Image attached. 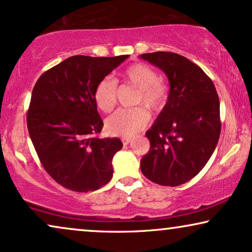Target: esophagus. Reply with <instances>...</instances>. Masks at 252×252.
<instances>
[{"label": "esophagus", "instance_id": "34e87169", "mask_svg": "<svg viewBox=\"0 0 252 252\" xmlns=\"http://www.w3.org/2000/svg\"><path fill=\"white\" fill-rule=\"evenodd\" d=\"M122 141H123V143H124V145H128V143L130 142V139L129 138H123L122 139Z\"/></svg>", "mask_w": 252, "mask_h": 252}]
</instances>
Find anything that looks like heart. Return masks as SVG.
Wrapping results in <instances>:
<instances>
[{"label": "heart", "mask_w": 252, "mask_h": 252, "mask_svg": "<svg viewBox=\"0 0 252 252\" xmlns=\"http://www.w3.org/2000/svg\"><path fill=\"white\" fill-rule=\"evenodd\" d=\"M123 80L139 89L135 104H143L152 112H159L164 107L169 96L168 86L148 64H132L123 73ZM94 98L98 109L110 112L117 102L116 82L109 77L103 78L94 89ZM148 122L149 114L143 107L119 109L106 119L105 128L111 135L128 138L145 128Z\"/></svg>", "instance_id": "heart-1"}]
</instances>
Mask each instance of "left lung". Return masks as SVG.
<instances>
[{
    "label": "left lung",
    "mask_w": 252,
    "mask_h": 252,
    "mask_svg": "<svg viewBox=\"0 0 252 252\" xmlns=\"http://www.w3.org/2000/svg\"><path fill=\"white\" fill-rule=\"evenodd\" d=\"M140 58L163 70L170 83L168 100L146 132L149 152L142 174L163 186H178L197 176L218 145L220 102L213 82L193 62L171 52Z\"/></svg>",
    "instance_id": "left-lung-1"
}]
</instances>
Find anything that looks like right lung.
<instances>
[{"label":"right lung","instance_id":"obj_1","mask_svg":"<svg viewBox=\"0 0 252 252\" xmlns=\"http://www.w3.org/2000/svg\"><path fill=\"white\" fill-rule=\"evenodd\" d=\"M128 58L74 55L38 78L26 123L47 174L68 190L96 191L111 181L118 138L99 139L104 124L94 93L97 84Z\"/></svg>","mask_w":252,"mask_h":252}]
</instances>
